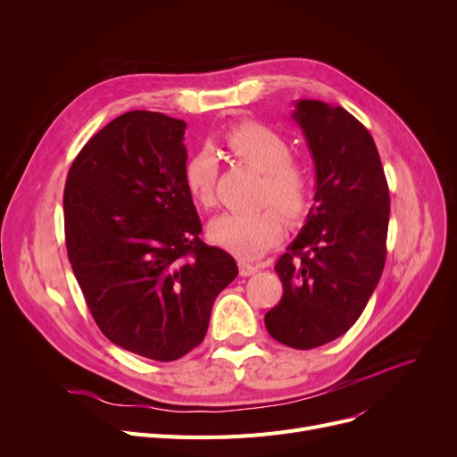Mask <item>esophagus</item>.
Segmentation results:
<instances>
[{
    "instance_id": "obj_1",
    "label": "esophagus",
    "mask_w": 457,
    "mask_h": 457,
    "mask_svg": "<svg viewBox=\"0 0 457 457\" xmlns=\"http://www.w3.org/2000/svg\"><path fill=\"white\" fill-rule=\"evenodd\" d=\"M257 270H259V267H257V265H250V262H245V261L238 262V272H241V276H243V278H248V276L255 274Z\"/></svg>"
}]
</instances>
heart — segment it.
<instances>
[{
	"mask_svg": "<svg viewBox=\"0 0 457 457\" xmlns=\"http://www.w3.org/2000/svg\"><path fill=\"white\" fill-rule=\"evenodd\" d=\"M222 140L237 161L261 172L255 195L259 205L274 206L287 220H298L305 214L311 202V172L305 162L291 155L289 138L267 124L241 122L229 128ZM216 176L219 164L212 152L200 150L188 159L185 181L196 205L212 207ZM273 210L262 207L253 212L216 216L207 228L209 238L241 259L259 257L274 246L283 233L278 212Z\"/></svg>",
	"mask_w": 457,
	"mask_h": 457,
	"instance_id": "obj_1",
	"label": "heart"
}]
</instances>
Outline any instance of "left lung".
<instances>
[{
    "label": "left lung",
    "mask_w": 457,
    "mask_h": 457,
    "mask_svg": "<svg viewBox=\"0 0 457 457\" xmlns=\"http://www.w3.org/2000/svg\"><path fill=\"white\" fill-rule=\"evenodd\" d=\"M293 118L317 166L315 205L276 262L279 303L265 315L281 345L311 350L345 335L386 267L389 187L369 129L343 107L300 100Z\"/></svg>",
    "instance_id": "obj_1"
}]
</instances>
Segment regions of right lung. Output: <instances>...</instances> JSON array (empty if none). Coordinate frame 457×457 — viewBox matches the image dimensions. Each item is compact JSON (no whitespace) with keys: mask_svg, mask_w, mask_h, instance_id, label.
<instances>
[{"mask_svg":"<svg viewBox=\"0 0 457 457\" xmlns=\"http://www.w3.org/2000/svg\"><path fill=\"white\" fill-rule=\"evenodd\" d=\"M187 124L129 111L70 166L64 238L92 319L116 346L174 361L207 333L235 259L205 245L185 181Z\"/></svg>","mask_w":457,"mask_h":457,"instance_id":"right-lung-1","label":"right lung"}]
</instances>
